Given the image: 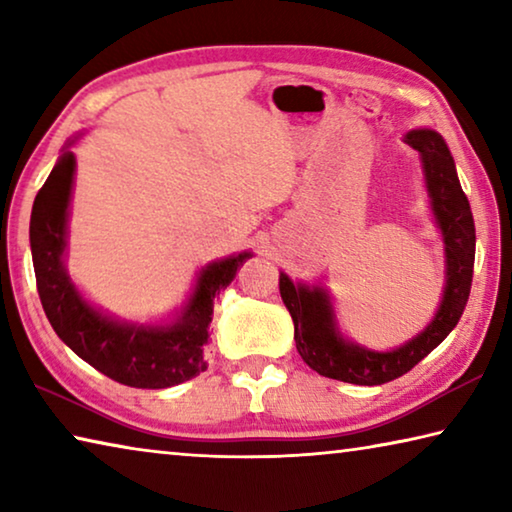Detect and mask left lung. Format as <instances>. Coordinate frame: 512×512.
Returning <instances> with one entry per match:
<instances>
[{"instance_id":"obj_1","label":"left lung","mask_w":512,"mask_h":512,"mask_svg":"<svg viewBox=\"0 0 512 512\" xmlns=\"http://www.w3.org/2000/svg\"><path fill=\"white\" fill-rule=\"evenodd\" d=\"M404 142L420 155L429 207L445 248V287L436 314L422 329L393 350H370L341 332L332 296L323 284L293 282L280 273V296L293 318V339L302 361L318 375L357 386H379L409 372L447 339L461 320L470 298L476 232L470 201L458 183L452 153L443 135L431 128H413Z\"/></svg>"}]
</instances>
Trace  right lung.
I'll return each mask as SVG.
<instances>
[{
    "label": "right lung",
    "mask_w": 512,
    "mask_h": 512,
    "mask_svg": "<svg viewBox=\"0 0 512 512\" xmlns=\"http://www.w3.org/2000/svg\"><path fill=\"white\" fill-rule=\"evenodd\" d=\"M72 137L51 169L31 210V255L42 309L67 348L103 375L133 388H169L207 368L205 345L216 296L235 280L250 250L205 264L180 309L160 323L110 316L83 296L67 273V223L76 158Z\"/></svg>",
    "instance_id": "1"
}]
</instances>
